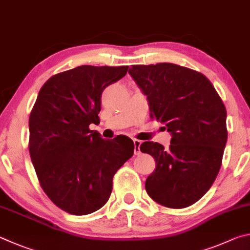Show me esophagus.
Listing matches in <instances>:
<instances>
[{"instance_id":"1","label":"esophagus","mask_w":250,"mask_h":250,"mask_svg":"<svg viewBox=\"0 0 250 250\" xmlns=\"http://www.w3.org/2000/svg\"><path fill=\"white\" fill-rule=\"evenodd\" d=\"M141 145L142 142L138 141V139H134V147H135V155H139L141 154Z\"/></svg>"}]
</instances>
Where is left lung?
I'll list each match as a JSON object with an SVG mask.
<instances>
[{
	"mask_svg": "<svg viewBox=\"0 0 250 250\" xmlns=\"http://www.w3.org/2000/svg\"><path fill=\"white\" fill-rule=\"evenodd\" d=\"M128 73L147 96L150 117L171 134L168 149L141 145L156 170L145 183L148 195L164 207L183 208L207 193L220 171L227 142L226 108L208 79L174 63L137 64Z\"/></svg>",
	"mask_w": 250,
	"mask_h": 250,
	"instance_id": "8db88e82",
	"label": "left lung"
}]
</instances>
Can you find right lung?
Segmentation results:
<instances>
[{
	"label": "right lung",
	"instance_id": "add662e5",
	"mask_svg": "<svg viewBox=\"0 0 250 250\" xmlns=\"http://www.w3.org/2000/svg\"><path fill=\"white\" fill-rule=\"evenodd\" d=\"M128 65H80L52 76L39 91L29 116V154L42 190L57 207L86 215L107 202L113 177L134 154L127 136L103 139L99 124L106 86Z\"/></svg>",
	"mask_w": 250,
	"mask_h": 250
}]
</instances>
